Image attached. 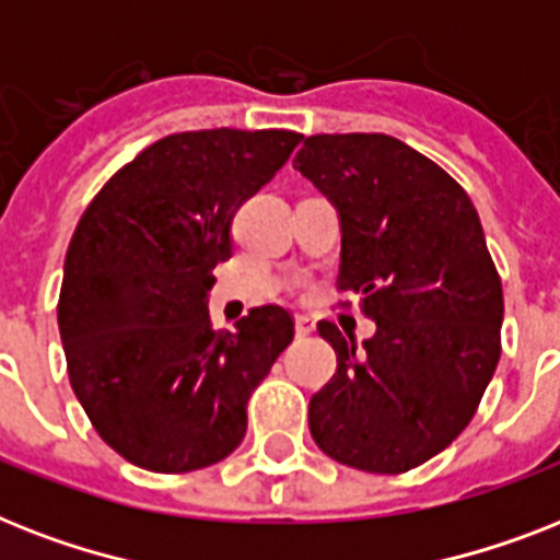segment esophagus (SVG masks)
Segmentation results:
<instances>
[{
	"mask_svg": "<svg viewBox=\"0 0 560 560\" xmlns=\"http://www.w3.org/2000/svg\"><path fill=\"white\" fill-rule=\"evenodd\" d=\"M294 332L301 335V338H306V335L315 332V320L306 315H298V320H294Z\"/></svg>",
	"mask_w": 560,
	"mask_h": 560,
	"instance_id": "34e87169",
	"label": "esophagus"
}]
</instances>
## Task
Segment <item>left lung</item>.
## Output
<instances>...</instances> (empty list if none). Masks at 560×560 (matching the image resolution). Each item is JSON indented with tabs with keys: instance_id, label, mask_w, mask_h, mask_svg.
<instances>
[{
	"instance_id": "obj_1",
	"label": "left lung",
	"mask_w": 560,
	"mask_h": 560,
	"mask_svg": "<svg viewBox=\"0 0 560 560\" xmlns=\"http://www.w3.org/2000/svg\"><path fill=\"white\" fill-rule=\"evenodd\" d=\"M294 170L338 210V289L375 320L361 347L317 324L338 370L308 401L312 440L358 471H410L465 431L498 370L503 285L480 217L440 164L382 132L306 138Z\"/></svg>"
}]
</instances>
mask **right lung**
<instances>
[{
  "instance_id": "1",
  "label": "right lung",
  "mask_w": 560,
  "mask_h": 560,
  "mask_svg": "<svg viewBox=\"0 0 560 560\" xmlns=\"http://www.w3.org/2000/svg\"><path fill=\"white\" fill-rule=\"evenodd\" d=\"M303 141L289 129H199L147 147L80 217L57 303L71 390L101 440L138 468L185 474L225 459L248 399L292 343L283 306L213 329V268L236 208Z\"/></svg>"
}]
</instances>
